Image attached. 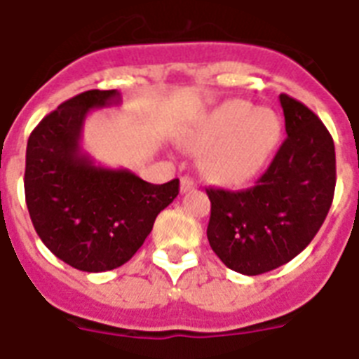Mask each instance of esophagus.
<instances>
[{"instance_id": "obj_1", "label": "esophagus", "mask_w": 359, "mask_h": 359, "mask_svg": "<svg viewBox=\"0 0 359 359\" xmlns=\"http://www.w3.org/2000/svg\"><path fill=\"white\" fill-rule=\"evenodd\" d=\"M194 188H196V180L191 179V177H182V179H180V191H182V194L191 191Z\"/></svg>"}]
</instances>
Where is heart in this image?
Listing matches in <instances>:
<instances>
[{
    "label": "heart",
    "instance_id": "obj_1",
    "mask_svg": "<svg viewBox=\"0 0 359 359\" xmlns=\"http://www.w3.org/2000/svg\"><path fill=\"white\" fill-rule=\"evenodd\" d=\"M279 135L281 121L276 111L253 108L245 100H229L208 117L196 145L210 147L203 156V169L210 179L240 186L261 173Z\"/></svg>",
    "mask_w": 359,
    "mask_h": 359
}]
</instances>
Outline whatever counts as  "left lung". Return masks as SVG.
<instances>
[{"mask_svg":"<svg viewBox=\"0 0 359 359\" xmlns=\"http://www.w3.org/2000/svg\"><path fill=\"white\" fill-rule=\"evenodd\" d=\"M287 140L248 190L208 188L207 236L225 266L259 276L292 261L328 216L335 190L332 135L302 102L279 95Z\"/></svg>","mask_w":359,"mask_h":359,"instance_id":"obj_1","label":"left lung"}]
</instances>
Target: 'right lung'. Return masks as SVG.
Masks as SVG:
<instances>
[{
    "mask_svg": "<svg viewBox=\"0 0 359 359\" xmlns=\"http://www.w3.org/2000/svg\"><path fill=\"white\" fill-rule=\"evenodd\" d=\"M117 104V89L81 93L27 140L24 188L33 227L53 255L81 272L123 266L179 196V179L151 184L128 169L97 165L81 149L87 114Z\"/></svg>",
    "mask_w": 359,
    "mask_h": 359,
    "instance_id": "obj_1",
    "label": "right lung"
}]
</instances>
